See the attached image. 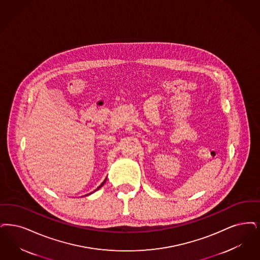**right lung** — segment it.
Instances as JSON below:
<instances>
[{
  "instance_id": "1",
  "label": "right lung",
  "mask_w": 260,
  "mask_h": 260,
  "mask_svg": "<svg viewBox=\"0 0 260 260\" xmlns=\"http://www.w3.org/2000/svg\"><path fill=\"white\" fill-rule=\"evenodd\" d=\"M104 183H105V181H104V183H103V184H102V185H101V186H100V187H98V188H100V187H102V186H103V185H104ZM98 188H96V189H98Z\"/></svg>"
}]
</instances>
